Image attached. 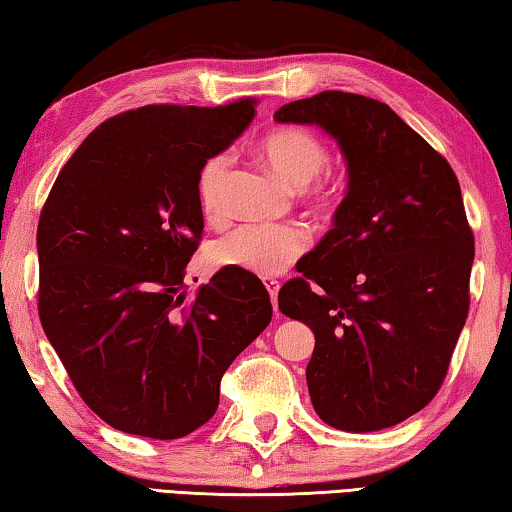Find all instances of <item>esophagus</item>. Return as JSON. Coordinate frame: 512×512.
Returning a JSON list of instances; mask_svg holds the SVG:
<instances>
[{
  "label": "esophagus",
  "mask_w": 512,
  "mask_h": 512,
  "mask_svg": "<svg viewBox=\"0 0 512 512\" xmlns=\"http://www.w3.org/2000/svg\"><path fill=\"white\" fill-rule=\"evenodd\" d=\"M264 287L269 289V294H271L273 310H278V308H276V303H278V289H280V282H278V280H273V278H264Z\"/></svg>",
  "instance_id": "esophagus-1"
}]
</instances>
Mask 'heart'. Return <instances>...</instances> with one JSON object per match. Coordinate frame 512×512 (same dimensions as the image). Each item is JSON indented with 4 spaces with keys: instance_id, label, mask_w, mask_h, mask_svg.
<instances>
[{
    "instance_id": "b5f03b06",
    "label": "heart",
    "mask_w": 512,
    "mask_h": 512,
    "mask_svg": "<svg viewBox=\"0 0 512 512\" xmlns=\"http://www.w3.org/2000/svg\"><path fill=\"white\" fill-rule=\"evenodd\" d=\"M259 156L292 188L310 186L315 202H329L338 193V181L312 183L329 163V149L319 137L301 126H282L259 142ZM230 156L218 154L202 165L197 179L202 211L209 218L223 213V188ZM308 248V232L296 225H243L213 246V262L255 276H276Z\"/></svg>"
}]
</instances>
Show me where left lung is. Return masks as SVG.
<instances>
[{"label": "left lung", "instance_id": "left-lung-1", "mask_svg": "<svg viewBox=\"0 0 512 512\" xmlns=\"http://www.w3.org/2000/svg\"><path fill=\"white\" fill-rule=\"evenodd\" d=\"M273 119L319 126L347 165L333 230L278 292L282 315L315 333L312 407L335 430L398 425L437 395L469 315L474 234L460 183L375 98L322 91Z\"/></svg>", "mask_w": 512, "mask_h": 512}]
</instances>
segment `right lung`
<instances>
[{
	"instance_id": "obj_1",
	"label": "right lung",
	"mask_w": 512,
	"mask_h": 512,
	"mask_svg": "<svg viewBox=\"0 0 512 512\" xmlns=\"http://www.w3.org/2000/svg\"><path fill=\"white\" fill-rule=\"evenodd\" d=\"M253 119V98L128 110L87 135L50 190L38 315L80 398L114 430H197L225 370L271 322L269 292L248 271L225 266L193 296L183 287L204 230L202 165Z\"/></svg>"
}]
</instances>
